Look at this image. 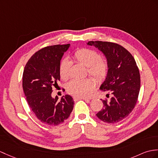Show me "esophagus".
Listing matches in <instances>:
<instances>
[{"mask_svg":"<svg viewBox=\"0 0 158 158\" xmlns=\"http://www.w3.org/2000/svg\"><path fill=\"white\" fill-rule=\"evenodd\" d=\"M74 100H89V99L86 98H82V97H73Z\"/></svg>","mask_w":158,"mask_h":158,"instance_id":"1","label":"esophagus"}]
</instances>
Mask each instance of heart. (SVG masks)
<instances>
[{"mask_svg": "<svg viewBox=\"0 0 158 158\" xmlns=\"http://www.w3.org/2000/svg\"><path fill=\"white\" fill-rule=\"evenodd\" d=\"M75 60L87 67L89 74L98 81L106 79L108 73L109 64L106 58H102L98 52L89 48H80L73 53ZM71 62L68 59L62 60L59 64V75L60 78L66 80L70 75ZM95 86L93 79H72L67 85V91L69 94L76 97H85Z\"/></svg>", "mask_w": 158, "mask_h": 158, "instance_id": "heart-1", "label": "heart"}]
</instances>
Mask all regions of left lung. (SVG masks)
I'll return each mask as SVG.
<instances>
[{"mask_svg":"<svg viewBox=\"0 0 158 158\" xmlns=\"http://www.w3.org/2000/svg\"><path fill=\"white\" fill-rule=\"evenodd\" d=\"M87 44L102 51L109 64L100 90L110 92L111 98L109 100L101 99L104 106L96 116L104 123H118L129 115L137 102L141 79L137 63L129 51L118 44L89 41ZM106 96L109 97V94Z\"/></svg>","mask_w":158,"mask_h":158,"instance_id":"8db88e82","label":"left lung"}]
</instances>
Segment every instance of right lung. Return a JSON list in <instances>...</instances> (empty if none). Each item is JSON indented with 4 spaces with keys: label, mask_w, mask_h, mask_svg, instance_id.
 Returning <instances> with one entry per match:
<instances>
[{
    "label": "right lung",
    "mask_w": 158,
    "mask_h": 158,
    "mask_svg": "<svg viewBox=\"0 0 158 158\" xmlns=\"http://www.w3.org/2000/svg\"><path fill=\"white\" fill-rule=\"evenodd\" d=\"M70 44L54 45L38 50L29 58L23 73V89L29 107L42 123L56 126L69 118L74 100L69 95L58 100L52 88L60 81L59 64Z\"/></svg>",
    "instance_id": "add662e5"
}]
</instances>
